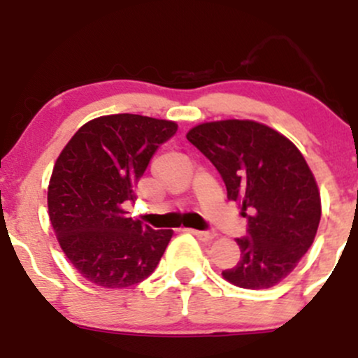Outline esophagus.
<instances>
[{
    "label": "esophagus",
    "mask_w": 358,
    "mask_h": 358,
    "mask_svg": "<svg viewBox=\"0 0 358 358\" xmlns=\"http://www.w3.org/2000/svg\"><path fill=\"white\" fill-rule=\"evenodd\" d=\"M190 232L196 237V239L202 242H210L212 239H215V232H210V231H193V229H190Z\"/></svg>",
    "instance_id": "1"
}]
</instances>
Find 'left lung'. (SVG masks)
<instances>
[{"instance_id":"1","label":"left lung","mask_w":358,"mask_h":358,"mask_svg":"<svg viewBox=\"0 0 358 358\" xmlns=\"http://www.w3.org/2000/svg\"><path fill=\"white\" fill-rule=\"evenodd\" d=\"M187 139L217 168L227 199L248 217L237 237L241 259L222 276L245 289H266L291 273L311 248L322 217L318 187L289 139L256 121L205 122Z\"/></svg>"}]
</instances>
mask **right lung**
<instances>
[{
    "label": "right lung",
    "instance_id": "obj_1",
    "mask_svg": "<svg viewBox=\"0 0 358 358\" xmlns=\"http://www.w3.org/2000/svg\"><path fill=\"white\" fill-rule=\"evenodd\" d=\"M178 126L138 114L92 119L73 134L53 166L48 215L60 248L85 279L102 287L145 281L171 231H155L124 210L163 143Z\"/></svg>",
    "mask_w": 358,
    "mask_h": 358
}]
</instances>
